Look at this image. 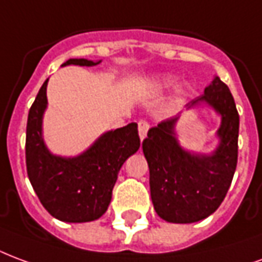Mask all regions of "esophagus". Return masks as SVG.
I'll return each instance as SVG.
<instances>
[{
    "label": "esophagus",
    "mask_w": 262,
    "mask_h": 262,
    "mask_svg": "<svg viewBox=\"0 0 262 262\" xmlns=\"http://www.w3.org/2000/svg\"><path fill=\"white\" fill-rule=\"evenodd\" d=\"M148 129H149V123L145 121V120H141L138 123V133L141 141L146 138V134H148Z\"/></svg>",
    "instance_id": "1"
}]
</instances>
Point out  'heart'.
Returning a JSON list of instances; mask_svg holds the SVG:
<instances>
[{"mask_svg": "<svg viewBox=\"0 0 262 262\" xmlns=\"http://www.w3.org/2000/svg\"><path fill=\"white\" fill-rule=\"evenodd\" d=\"M171 85H173V83H171V81H169V79H167V81H162L158 83V86H159L160 89H163V88H169L171 86Z\"/></svg>", "mask_w": 262, "mask_h": 262, "instance_id": "1", "label": "heart"}]
</instances>
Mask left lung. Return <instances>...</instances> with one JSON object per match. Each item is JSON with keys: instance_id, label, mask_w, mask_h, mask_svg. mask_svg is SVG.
Instances as JSON below:
<instances>
[{"instance_id": "1", "label": "left lung", "mask_w": 262, "mask_h": 262, "mask_svg": "<svg viewBox=\"0 0 262 262\" xmlns=\"http://www.w3.org/2000/svg\"><path fill=\"white\" fill-rule=\"evenodd\" d=\"M200 103H207L222 118L216 133L219 145L211 155L181 148L174 133L179 116L152 127L142 142L154 208L166 222L192 223L212 215L228 194L236 170L238 113L228 85L215 76L187 108Z\"/></svg>"}]
</instances>
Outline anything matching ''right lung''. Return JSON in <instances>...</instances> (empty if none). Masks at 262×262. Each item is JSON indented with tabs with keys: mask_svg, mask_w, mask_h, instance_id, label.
Returning <instances> with one entry per match:
<instances>
[{
	"mask_svg": "<svg viewBox=\"0 0 262 262\" xmlns=\"http://www.w3.org/2000/svg\"><path fill=\"white\" fill-rule=\"evenodd\" d=\"M99 62L70 58L62 67H92ZM47 82L40 88L28 116L26 169L30 184L51 216L71 223L96 221L107 211L121 166L141 145L138 125L131 123L104 133L75 158L55 156L47 149L41 135Z\"/></svg>",
	"mask_w": 262,
	"mask_h": 262,
	"instance_id": "1",
	"label": "right lung"
}]
</instances>
